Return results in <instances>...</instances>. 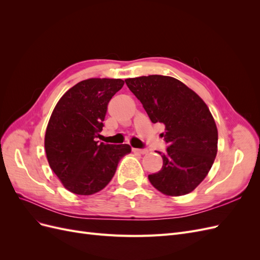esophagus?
Wrapping results in <instances>:
<instances>
[{"label":"esophagus","mask_w":260,"mask_h":260,"mask_svg":"<svg viewBox=\"0 0 260 260\" xmlns=\"http://www.w3.org/2000/svg\"><path fill=\"white\" fill-rule=\"evenodd\" d=\"M132 152L137 154H142V155H145L148 153L147 149H140V148H132Z\"/></svg>","instance_id":"34e87169"}]
</instances>
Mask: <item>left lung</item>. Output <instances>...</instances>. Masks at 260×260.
Returning a JSON list of instances; mask_svg holds the SVG:
<instances>
[{
  "instance_id": "obj_1",
  "label": "left lung",
  "mask_w": 260,
  "mask_h": 260,
  "mask_svg": "<svg viewBox=\"0 0 260 260\" xmlns=\"http://www.w3.org/2000/svg\"><path fill=\"white\" fill-rule=\"evenodd\" d=\"M142 103L153 123L165 124L168 143L162 167L148 175L152 185L168 196L195 190L206 178L218 151V130L208 106L183 82L169 76L151 75L124 80Z\"/></svg>"
}]
</instances>
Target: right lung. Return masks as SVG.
Returning a JSON list of instances; mask_svg holds the SVG:
<instances>
[{
	"label": "right lung",
	"instance_id": "obj_1",
	"mask_svg": "<svg viewBox=\"0 0 260 260\" xmlns=\"http://www.w3.org/2000/svg\"><path fill=\"white\" fill-rule=\"evenodd\" d=\"M121 79L90 78L60 98L46 127L44 147L51 169L69 192L98 193L114 177L118 162L131 152L128 144H99L109 101Z\"/></svg>",
	"mask_w": 260,
	"mask_h": 260
}]
</instances>
